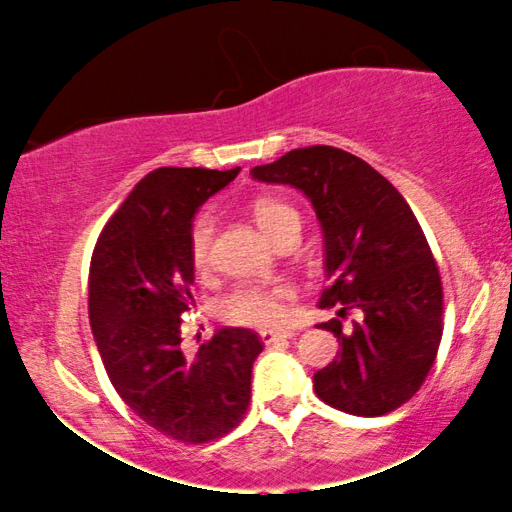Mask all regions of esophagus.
Returning <instances> with one entry per match:
<instances>
[{"instance_id": "1", "label": "esophagus", "mask_w": 512, "mask_h": 512, "mask_svg": "<svg viewBox=\"0 0 512 512\" xmlns=\"http://www.w3.org/2000/svg\"><path fill=\"white\" fill-rule=\"evenodd\" d=\"M291 332H272V330H262L260 339L264 344H274V342H284V339H291Z\"/></svg>"}]
</instances>
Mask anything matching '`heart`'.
Listing matches in <instances>:
<instances>
[{"mask_svg": "<svg viewBox=\"0 0 512 512\" xmlns=\"http://www.w3.org/2000/svg\"><path fill=\"white\" fill-rule=\"evenodd\" d=\"M255 219L269 238L284 226L286 219L298 216L296 209L279 199H260L255 204ZM211 243H214V219L202 214L192 223L190 231V257L197 269H204L211 262ZM293 301V291L289 286H262L248 284L238 286L221 301V317L226 322L243 327H281L289 317V303Z\"/></svg>", "mask_w": 512, "mask_h": 512, "instance_id": "heart-1", "label": "heart"}]
</instances>
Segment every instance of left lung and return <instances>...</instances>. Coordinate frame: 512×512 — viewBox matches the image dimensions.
Returning <instances> with one entry per match:
<instances>
[{
	"label": "left lung",
	"instance_id": "obj_1",
	"mask_svg": "<svg viewBox=\"0 0 512 512\" xmlns=\"http://www.w3.org/2000/svg\"><path fill=\"white\" fill-rule=\"evenodd\" d=\"M250 175L308 197L330 279L320 308L361 313L346 334L339 320L322 325L342 349L313 375L315 395L354 416L402 407L426 380L443 337L440 274L407 199L363 158L334 146L293 149Z\"/></svg>",
	"mask_w": 512,
	"mask_h": 512
}]
</instances>
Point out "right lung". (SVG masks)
Listing matches in <instances>:
<instances>
[{
    "mask_svg": "<svg viewBox=\"0 0 512 512\" xmlns=\"http://www.w3.org/2000/svg\"><path fill=\"white\" fill-rule=\"evenodd\" d=\"M240 168H156L103 228L88 274V320L117 395L139 419L182 443L236 428L250 402L262 342L221 327L187 356L180 330L195 264L192 219Z\"/></svg>",
    "mask_w": 512,
    "mask_h": 512,
    "instance_id": "obj_1",
    "label": "right lung"
}]
</instances>
